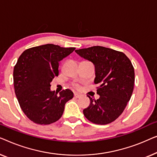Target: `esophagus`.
<instances>
[{
	"label": "esophagus",
	"mask_w": 157,
	"mask_h": 157,
	"mask_svg": "<svg viewBox=\"0 0 157 157\" xmlns=\"http://www.w3.org/2000/svg\"><path fill=\"white\" fill-rule=\"evenodd\" d=\"M74 97H75V98H80V97H81V95H80V94H79L75 93V94H74Z\"/></svg>",
	"instance_id": "1"
}]
</instances>
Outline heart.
<instances>
[{
    "label": "heart",
    "mask_w": 157,
    "mask_h": 157,
    "mask_svg": "<svg viewBox=\"0 0 157 157\" xmlns=\"http://www.w3.org/2000/svg\"><path fill=\"white\" fill-rule=\"evenodd\" d=\"M75 88H77V89H78V88H79V87H78V85H75Z\"/></svg>",
    "instance_id": "b5f03b06"
}]
</instances>
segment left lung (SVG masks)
<instances>
[{
  "mask_svg": "<svg viewBox=\"0 0 157 157\" xmlns=\"http://www.w3.org/2000/svg\"><path fill=\"white\" fill-rule=\"evenodd\" d=\"M79 56L91 61L95 67L94 84H98V100L87 95L90 104L83 114L90 122L107 124L117 119L130 100L134 85V70L122 52L93 46L76 50Z\"/></svg>",
  "mask_w": 157,
  "mask_h": 157,
  "instance_id": "8db88e82",
  "label": "left lung"
}]
</instances>
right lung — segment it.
Masks as SVG:
<instances>
[{
    "label": "right lung",
    "mask_w": 157,
    "mask_h": 157,
    "mask_svg": "<svg viewBox=\"0 0 157 157\" xmlns=\"http://www.w3.org/2000/svg\"><path fill=\"white\" fill-rule=\"evenodd\" d=\"M75 48H62L53 44L25 50L13 70L15 93L27 117L38 124H50L63 115L65 103L73 98L66 89L58 95L50 90V82L59 75V62Z\"/></svg>",
    "instance_id": "1"
}]
</instances>
